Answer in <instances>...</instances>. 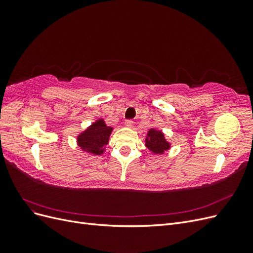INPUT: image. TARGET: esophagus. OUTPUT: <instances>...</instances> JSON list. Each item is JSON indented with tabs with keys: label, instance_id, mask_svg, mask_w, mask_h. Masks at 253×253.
I'll return each instance as SVG.
<instances>
[{
	"label": "esophagus",
	"instance_id": "34e87169",
	"mask_svg": "<svg viewBox=\"0 0 253 253\" xmlns=\"http://www.w3.org/2000/svg\"><path fill=\"white\" fill-rule=\"evenodd\" d=\"M125 124H126V127H132L134 122H133V120H126Z\"/></svg>",
	"mask_w": 253,
	"mask_h": 253
}]
</instances>
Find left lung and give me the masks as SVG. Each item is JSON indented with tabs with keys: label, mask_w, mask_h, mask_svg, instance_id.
I'll list each match as a JSON object with an SVG mask.
<instances>
[{
	"label": "left lung",
	"mask_w": 253,
	"mask_h": 253,
	"mask_svg": "<svg viewBox=\"0 0 253 253\" xmlns=\"http://www.w3.org/2000/svg\"><path fill=\"white\" fill-rule=\"evenodd\" d=\"M145 147L153 154L162 155L171 148V144L166 140L162 131H158L156 128H150L147 137H145Z\"/></svg>",
	"instance_id": "left-lung-1"
}]
</instances>
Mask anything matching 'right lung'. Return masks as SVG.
<instances>
[{"instance_id":"1","label":"right lung","mask_w":253,"mask_h":253,"mask_svg":"<svg viewBox=\"0 0 253 253\" xmlns=\"http://www.w3.org/2000/svg\"><path fill=\"white\" fill-rule=\"evenodd\" d=\"M113 127L106 126L103 119H98L78 135L77 143L82 151L93 155H101L105 151L104 147L109 143Z\"/></svg>"}]
</instances>
